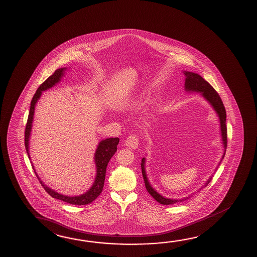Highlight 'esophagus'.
Returning a JSON list of instances; mask_svg holds the SVG:
<instances>
[{
  "label": "esophagus",
  "instance_id": "1",
  "mask_svg": "<svg viewBox=\"0 0 257 257\" xmlns=\"http://www.w3.org/2000/svg\"><path fill=\"white\" fill-rule=\"evenodd\" d=\"M125 145L130 149H137L139 147V140L136 135H131L125 141Z\"/></svg>",
  "mask_w": 257,
  "mask_h": 257
}]
</instances>
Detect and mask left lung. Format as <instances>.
Instances as JSON below:
<instances>
[{
	"label": "left lung",
	"mask_w": 257,
	"mask_h": 257,
	"mask_svg": "<svg viewBox=\"0 0 257 257\" xmlns=\"http://www.w3.org/2000/svg\"><path fill=\"white\" fill-rule=\"evenodd\" d=\"M183 74L185 75V91L187 93H200V95L204 98V100L211 105L213 110L215 111L216 115L218 116L219 121H220V138H221V143L223 147V155L221 156L220 163H218L219 167L221 161L224 158L225 153H226V148H227V126H226V110L223 105V102L220 99V95L216 92L215 90L212 88V86L205 81L204 78H202L200 75L195 72H190L187 70H183ZM146 163H147V158L144 157L141 162V169H142L143 178L146 185L148 193L151 195L160 204H164V205H169V204H176L179 202H182L185 200L188 199L191 197L192 195L183 197V198H179V199H174V198H167L165 196H162L158 192L155 190V188L152 187L151 184L148 180L147 171H146ZM216 168V170H217ZM215 170V171H216ZM212 179V175L206 180L203 187H201L200 189L206 187L208 184L211 182ZM199 189V190H200Z\"/></svg>",
	"instance_id": "obj_1"
}]
</instances>
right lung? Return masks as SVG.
Segmentation results:
<instances>
[{
	"mask_svg": "<svg viewBox=\"0 0 257 257\" xmlns=\"http://www.w3.org/2000/svg\"><path fill=\"white\" fill-rule=\"evenodd\" d=\"M67 68H61L55 70V72L50 76L41 86L38 87L36 94L33 97L31 103H30V110H29V118L28 122L26 126V131H25V147L29 155V159L30 155H29V139L31 135V130H32L33 119H34V113H35V107L37 105V102L40 97H41L42 93L44 91L52 88L53 86H56L58 83H60L61 78L65 76ZM119 139L118 138H109L100 141L98 144L97 148L94 153V161L95 163V170H96V174L94 178V181L92 187L84 194L79 195V196H69L66 195H62L61 193H58L57 191L53 190L52 188L46 186L43 180H42L39 176L37 175V171L34 168L32 163V167L34 171L37 175V179H39L42 186L45 188V191L49 194L50 196L56 198V199L61 200L66 203H69L70 204H76V205H83V204H88L92 203L94 199L97 198V196L102 193V188H103V184H104V179H105L106 168L108 163L110 162V158L113 156L116 151H117V146H118Z\"/></svg>",
	"mask_w": 257,
	"mask_h": 257,
	"instance_id": "add662e5",
	"label": "right lung"
}]
</instances>
